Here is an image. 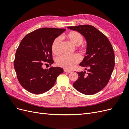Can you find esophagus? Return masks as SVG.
I'll return each mask as SVG.
<instances>
[{
    "mask_svg": "<svg viewBox=\"0 0 129 129\" xmlns=\"http://www.w3.org/2000/svg\"><path fill=\"white\" fill-rule=\"evenodd\" d=\"M64 72H66V73H71V72H72L71 71H69V70L66 69H64Z\"/></svg>",
    "mask_w": 129,
    "mask_h": 129,
    "instance_id": "esophagus-1",
    "label": "esophagus"
}]
</instances>
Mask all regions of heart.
Masks as SVG:
<instances>
[{"label":"heart","mask_w":129,"mask_h":129,"mask_svg":"<svg viewBox=\"0 0 129 129\" xmlns=\"http://www.w3.org/2000/svg\"><path fill=\"white\" fill-rule=\"evenodd\" d=\"M67 39L75 46H79L83 42V38L82 35L76 31H71L66 35ZM61 38H56L53 42L52 45V51L53 54L57 55L60 53V42ZM81 56L77 54L73 55H63L57 58L56 60L58 66L66 69H72L75 66L80 63Z\"/></svg>","instance_id":"1"}]
</instances>
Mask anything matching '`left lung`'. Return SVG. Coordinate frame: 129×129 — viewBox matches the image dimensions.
<instances>
[{"label": "left lung", "instance_id": "1", "mask_svg": "<svg viewBox=\"0 0 129 129\" xmlns=\"http://www.w3.org/2000/svg\"><path fill=\"white\" fill-rule=\"evenodd\" d=\"M83 35L87 41L86 56L80 66L88 68V73L77 72L79 78L73 83L77 91L85 95L94 94L102 90L110 79L115 67V54L110 42L104 34L89 25L69 26Z\"/></svg>", "mask_w": 129, "mask_h": 129}]
</instances>
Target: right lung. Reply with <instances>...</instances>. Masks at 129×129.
<instances>
[{
	"instance_id": "1",
	"label": "right lung",
	"mask_w": 129,
	"mask_h": 129,
	"mask_svg": "<svg viewBox=\"0 0 129 129\" xmlns=\"http://www.w3.org/2000/svg\"><path fill=\"white\" fill-rule=\"evenodd\" d=\"M64 28L44 27L35 30L22 39L15 53L14 67L21 86L34 94L49 90L57 77L63 72L60 67L44 69L52 65V45L55 39L65 31Z\"/></svg>"
}]
</instances>
